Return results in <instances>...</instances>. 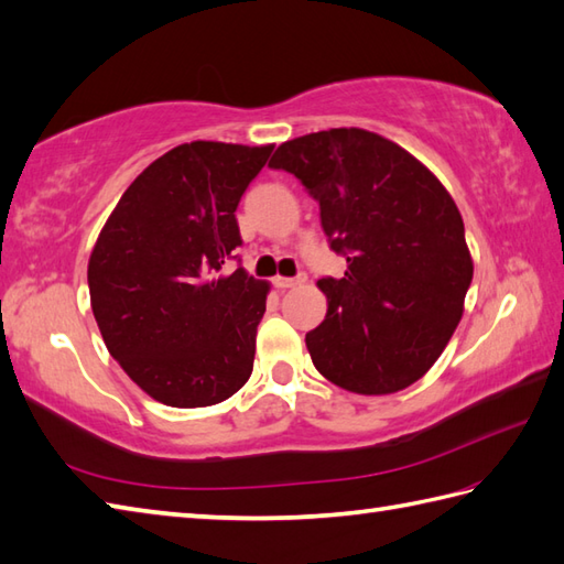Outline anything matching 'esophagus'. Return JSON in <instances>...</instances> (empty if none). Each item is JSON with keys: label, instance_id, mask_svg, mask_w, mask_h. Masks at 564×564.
Instances as JSON below:
<instances>
[{"label": "esophagus", "instance_id": "obj_1", "mask_svg": "<svg viewBox=\"0 0 564 564\" xmlns=\"http://www.w3.org/2000/svg\"><path fill=\"white\" fill-rule=\"evenodd\" d=\"M304 282H306V272H299L296 278H280L278 274V278L272 280V284L278 286V290H292V286H302Z\"/></svg>", "mask_w": 564, "mask_h": 564}]
</instances>
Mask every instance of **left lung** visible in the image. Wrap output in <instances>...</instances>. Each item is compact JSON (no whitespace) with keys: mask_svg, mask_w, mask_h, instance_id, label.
Masks as SVG:
<instances>
[{"mask_svg":"<svg viewBox=\"0 0 564 564\" xmlns=\"http://www.w3.org/2000/svg\"><path fill=\"white\" fill-rule=\"evenodd\" d=\"M270 169L302 181L330 250L347 260L340 280H318L328 314L306 333L314 367L361 395L422 379L452 340L473 280L446 187L403 147L359 128L284 142Z\"/></svg>","mask_w":564,"mask_h":564,"instance_id":"obj_1","label":"left lung"}]
</instances>
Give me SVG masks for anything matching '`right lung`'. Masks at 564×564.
<instances>
[{
  "label": "right lung",
  "mask_w": 564,
  "mask_h": 564,
  "mask_svg": "<svg viewBox=\"0 0 564 564\" xmlns=\"http://www.w3.org/2000/svg\"><path fill=\"white\" fill-rule=\"evenodd\" d=\"M268 147L191 142L122 193L89 260L94 318L112 359L171 408L231 398L253 371L270 286L239 260L236 207Z\"/></svg>",
  "instance_id": "1"
}]
</instances>
